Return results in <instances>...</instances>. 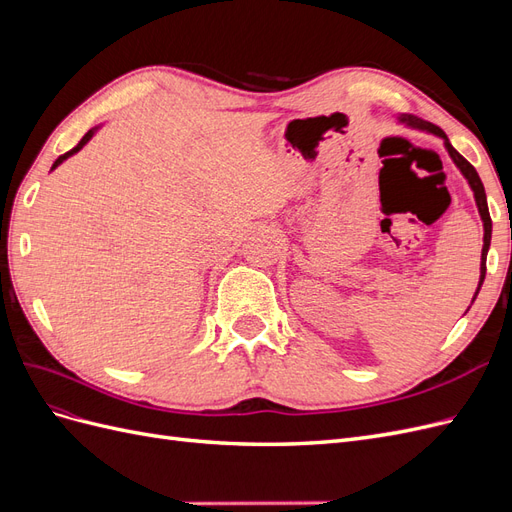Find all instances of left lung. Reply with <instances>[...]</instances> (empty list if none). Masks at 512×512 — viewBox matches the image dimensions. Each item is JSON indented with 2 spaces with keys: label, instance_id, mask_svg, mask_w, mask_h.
<instances>
[{
  "label": "left lung",
  "instance_id": "obj_1",
  "mask_svg": "<svg viewBox=\"0 0 512 512\" xmlns=\"http://www.w3.org/2000/svg\"><path fill=\"white\" fill-rule=\"evenodd\" d=\"M399 121H401V123H408V126H412V128H418V130H425V132H431V134L440 136L442 141H444V147H446V151H448V156L453 158V162H455L457 168L461 170V175L468 179L470 188H472V192H474L476 207H478L480 220H483V230H485V235H483V254H480V277H478V288H476V292H474V299H476V294H478L480 286H483V282H485V273H487V252H489V245H491V218H489L487 194H485V188H483V181H480V177H478V173H476V168H474L466 158H463L461 153H459L451 143H448L446 134H444L438 126H433V123H429V121H425V119H421V117H414V115H399ZM474 299H472V303H474Z\"/></svg>",
  "mask_w": 512,
  "mask_h": 512
}]
</instances>
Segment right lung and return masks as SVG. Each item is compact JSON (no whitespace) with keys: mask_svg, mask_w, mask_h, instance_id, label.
Returning a JSON list of instances; mask_svg holds the SVG:
<instances>
[{"mask_svg":"<svg viewBox=\"0 0 512 512\" xmlns=\"http://www.w3.org/2000/svg\"><path fill=\"white\" fill-rule=\"evenodd\" d=\"M96 130H98V128H91V130H89V132H87V134H85V136H83V138H81V143H79V145H76V147H74V149H70V151H68V153H64V156H59V158H57V160H55V164H53V168H57V166H59V164H61V162H64V160H68V158H70V156H74V153H76V151H81V149H83V147H85V145H87V143H89V141H91V136H94V134H96ZM53 168H51V170H53Z\"/></svg>","mask_w":512,"mask_h":512,"instance_id":"add662e5","label":"right lung"}]
</instances>
